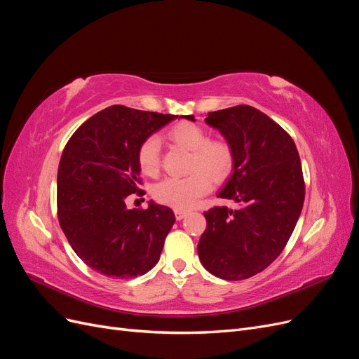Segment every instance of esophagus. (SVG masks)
<instances>
[{
	"label": "esophagus",
	"instance_id": "1",
	"mask_svg": "<svg viewBox=\"0 0 359 359\" xmlns=\"http://www.w3.org/2000/svg\"><path fill=\"white\" fill-rule=\"evenodd\" d=\"M189 214V211H186V210H175V217H177V220H182L184 217H186Z\"/></svg>",
	"mask_w": 359,
	"mask_h": 359
}]
</instances>
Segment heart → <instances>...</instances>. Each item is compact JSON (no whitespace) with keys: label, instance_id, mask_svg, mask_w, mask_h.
<instances>
[{"label":"heart","instance_id":"heart-1","mask_svg":"<svg viewBox=\"0 0 359 359\" xmlns=\"http://www.w3.org/2000/svg\"><path fill=\"white\" fill-rule=\"evenodd\" d=\"M168 137L173 144L191 151L189 161L190 175L184 178L169 177L156 184L153 196L158 203L177 210H187L211 190L212 181L223 182L235 168V151L229 140L208 137V132L199 124L182 121L172 126ZM137 161L148 177L160 170V142L148 136L137 149Z\"/></svg>","mask_w":359,"mask_h":359}]
</instances>
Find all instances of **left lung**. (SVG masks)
<instances>
[{
  "label": "left lung",
  "mask_w": 359,
  "mask_h": 359,
  "mask_svg": "<svg viewBox=\"0 0 359 359\" xmlns=\"http://www.w3.org/2000/svg\"><path fill=\"white\" fill-rule=\"evenodd\" d=\"M205 121L233 147V173L219 196L238 208L203 212L199 259L215 277L250 278L274 262L295 229L306 196L299 154L286 130L253 106L210 112Z\"/></svg>",
  "instance_id": "8db88e82"
}]
</instances>
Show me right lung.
<instances>
[{"label": "right lung", "mask_w": 359, "mask_h": 359, "mask_svg": "<svg viewBox=\"0 0 359 359\" xmlns=\"http://www.w3.org/2000/svg\"><path fill=\"white\" fill-rule=\"evenodd\" d=\"M173 118L114 104L86 119L62 151L58 222L74 253L97 273L133 278L158 262L175 214L153 202L128 210L126 199L145 193L139 145Z\"/></svg>", "instance_id": "add662e5"}]
</instances>
